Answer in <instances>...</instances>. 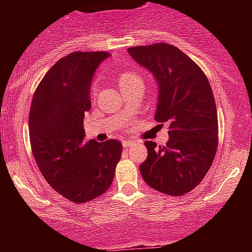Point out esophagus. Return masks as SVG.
<instances>
[{"mask_svg": "<svg viewBox=\"0 0 252 252\" xmlns=\"http://www.w3.org/2000/svg\"><path fill=\"white\" fill-rule=\"evenodd\" d=\"M122 145H124V148H130V146L132 145V141H128V140H124V141H122Z\"/></svg>", "mask_w": 252, "mask_h": 252, "instance_id": "1", "label": "esophagus"}]
</instances>
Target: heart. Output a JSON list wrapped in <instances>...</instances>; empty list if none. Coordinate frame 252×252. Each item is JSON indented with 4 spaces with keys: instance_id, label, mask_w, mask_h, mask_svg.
Returning <instances> with one entry per match:
<instances>
[{
    "instance_id": "1",
    "label": "heart",
    "mask_w": 252,
    "mask_h": 252,
    "mask_svg": "<svg viewBox=\"0 0 252 252\" xmlns=\"http://www.w3.org/2000/svg\"><path fill=\"white\" fill-rule=\"evenodd\" d=\"M119 82H120V86H121V90L125 91L130 88V87L133 86H145V78L141 73L136 72V70H126V72L121 73L119 77ZM97 84L93 83L92 84V88H91V94L92 97L94 98L95 94H97Z\"/></svg>"
}]
</instances>
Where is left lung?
I'll list each match as a JSON object with an SVG mask.
<instances>
[{
  "label": "left lung",
  "instance_id": "1",
  "mask_svg": "<svg viewBox=\"0 0 252 252\" xmlns=\"http://www.w3.org/2000/svg\"><path fill=\"white\" fill-rule=\"evenodd\" d=\"M159 84L155 120L168 125L169 141H145L148 158L140 173L158 192L182 197L201 183L218 148V117L204 72L177 46L166 43L128 48Z\"/></svg>",
  "mask_w": 252,
  "mask_h": 252
}]
</instances>
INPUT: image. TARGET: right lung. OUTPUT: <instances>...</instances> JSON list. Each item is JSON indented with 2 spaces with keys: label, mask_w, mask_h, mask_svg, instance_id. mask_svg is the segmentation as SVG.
Instances as JSON below:
<instances>
[{
  "label": "right lung",
  "mask_w": 252,
  "mask_h": 252,
  "mask_svg": "<svg viewBox=\"0 0 252 252\" xmlns=\"http://www.w3.org/2000/svg\"><path fill=\"white\" fill-rule=\"evenodd\" d=\"M107 51H74L48 70L30 113L31 151L49 186L73 203H86L112 184L122 144L84 142V113L91 110V82Z\"/></svg>",
  "instance_id": "add662e5"
}]
</instances>
